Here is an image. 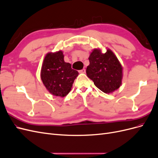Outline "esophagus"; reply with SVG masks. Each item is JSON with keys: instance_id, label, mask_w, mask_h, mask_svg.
Wrapping results in <instances>:
<instances>
[{"instance_id": "1", "label": "esophagus", "mask_w": 158, "mask_h": 158, "mask_svg": "<svg viewBox=\"0 0 158 158\" xmlns=\"http://www.w3.org/2000/svg\"><path fill=\"white\" fill-rule=\"evenodd\" d=\"M80 73H85V69H83L82 70H80Z\"/></svg>"}]
</instances>
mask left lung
Masks as SVG:
<instances>
[{"mask_svg":"<svg viewBox=\"0 0 158 158\" xmlns=\"http://www.w3.org/2000/svg\"><path fill=\"white\" fill-rule=\"evenodd\" d=\"M88 59L86 74L95 86L106 94H111L120 88L123 68L111 49L103 53L99 48L94 49Z\"/></svg>","mask_w":158,"mask_h":158,"instance_id":"1","label":"left lung"}]
</instances>
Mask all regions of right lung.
I'll return each instance as SVG.
<instances>
[{
	"mask_svg": "<svg viewBox=\"0 0 158 158\" xmlns=\"http://www.w3.org/2000/svg\"><path fill=\"white\" fill-rule=\"evenodd\" d=\"M78 74L72 69L70 63H65L63 52L60 50L46 54L40 75L43 84L51 94L63 98L70 92Z\"/></svg>",
	"mask_w": 158,
	"mask_h": 158,
	"instance_id": "1",
	"label": "right lung"
}]
</instances>
